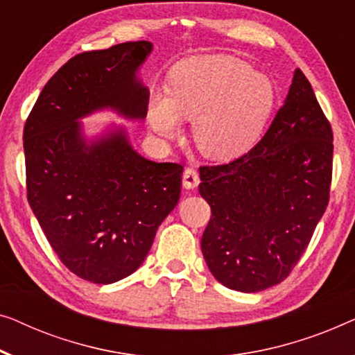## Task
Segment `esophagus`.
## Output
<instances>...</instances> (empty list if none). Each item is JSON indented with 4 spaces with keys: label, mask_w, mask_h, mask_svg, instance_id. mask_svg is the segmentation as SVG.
<instances>
[{
    "label": "esophagus",
    "mask_w": 355,
    "mask_h": 355,
    "mask_svg": "<svg viewBox=\"0 0 355 355\" xmlns=\"http://www.w3.org/2000/svg\"><path fill=\"white\" fill-rule=\"evenodd\" d=\"M198 184H199V173H198L196 168H193V167L184 168L183 187L188 188V189H193V188H196Z\"/></svg>",
    "instance_id": "1"
}]
</instances>
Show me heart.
I'll list each match as a JSON object with an SVG mask.
<instances>
[{
	"mask_svg": "<svg viewBox=\"0 0 355 355\" xmlns=\"http://www.w3.org/2000/svg\"><path fill=\"white\" fill-rule=\"evenodd\" d=\"M272 78L228 54H206L178 62L167 82V96L149 101V123L173 137L180 121L193 122V138L204 156L216 161L248 153L275 107Z\"/></svg>",
	"mask_w": 355,
	"mask_h": 355,
	"instance_id": "1",
	"label": "heart"
}]
</instances>
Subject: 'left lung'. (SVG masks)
<instances>
[{"label": "left lung", "instance_id": "8db88e82", "mask_svg": "<svg viewBox=\"0 0 355 355\" xmlns=\"http://www.w3.org/2000/svg\"><path fill=\"white\" fill-rule=\"evenodd\" d=\"M199 173L212 212L201 238L212 275L243 293L288 278L328 206L333 175V130L301 69L261 141Z\"/></svg>", "mask_w": 355, "mask_h": 355}]
</instances>
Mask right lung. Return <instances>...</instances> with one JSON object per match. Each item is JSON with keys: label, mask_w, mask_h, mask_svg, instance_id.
Masks as SVG:
<instances>
[{"label": "right lung", "mask_w": 355, "mask_h": 355, "mask_svg": "<svg viewBox=\"0 0 355 355\" xmlns=\"http://www.w3.org/2000/svg\"><path fill=\"white\" fill-rule=\"evenodd\" d=\"M151 48L127 42L69 59L24 125L30 207L59 261L92 283L137 270L182 193L180 164L141 157L122 130L88 146L77 122L107 106L146 117L149 92L135 72Z\"/></svg>", "instance_id": "right-lung-1"}]
</instances>
